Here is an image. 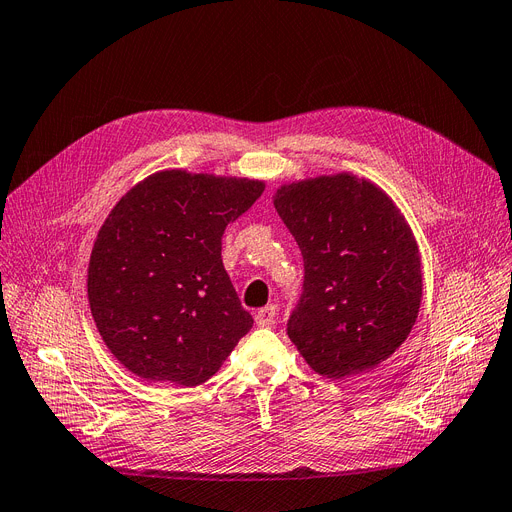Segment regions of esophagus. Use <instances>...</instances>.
Returning a JSON list of instances; mask_svg holds the SVG:
<instances>
[{"mask_svg": "<svg viewBox=\"0 0 512 512\" xmlns=\"http://www.w3.org/2000/svg\"><path fill=\"white\" fill-rule=\"evenodd\" d=\"M275 317H277V306L269 304V306H264V309H260L256 313V323L260 327H269V325L275 323Z\"/></svg>", "mask_w": 512, "mask_h": 512, "instance_id": "1", "label": "esophagus"}]
</instances>
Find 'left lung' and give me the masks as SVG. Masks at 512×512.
<instances>
[{
	"instance_id": "1",
	"label": "left lung",
	"mask_w": 512,
	"mask_h": 512,
	"mask_svg": "<svg viewBox=\"0 0 512 512\" xmlns=\"http://www.w3.org/2000/svg\"><path fill=\"white\" fill-rule=\"evenodd\" d=\"M275 210L304 260L288 336L313 370H372L410 336L422 300L418 243L374 182L353 174L283 185Z\"/></svg>"
}]
</instances>
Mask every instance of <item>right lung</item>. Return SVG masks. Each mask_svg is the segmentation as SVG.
<instances>
[{"instance_id":"add662e5","label":"right lung","mask_w":512,"mask_h":512,"mask_svg":"<svg viewBox=\"0 0 512 512\" xmlns=\"http://www.w3.org/2000/svg\"><path fill=\"white\" fill-rule=\"evenodd\" d=\"M264 182L166 170L117 201L94 241L88 300L115 359L151 382L197 386L252 330L222 267V233Z\"/></svg>"}]
</instances>
